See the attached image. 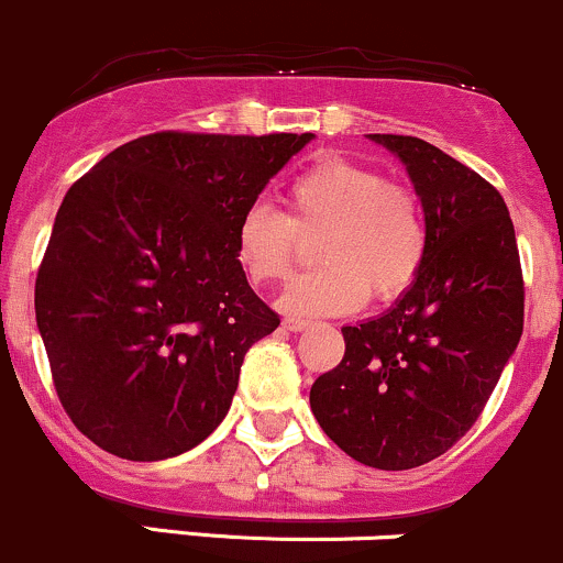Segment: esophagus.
Listing matches in <instances>:
<instances>
[{
    "label": "esophagus",
    "instance_id": "esophagus-1",
    "mask_svg": "<svg viewBox=\"0 0 563 563\" xmlns=\"http://www.w3.org/2000/svg\"><path fill=\"white\" fill-rule=\"evenodd\" d=\"M283 327H286L288 331H305L307 327H310V321H305V318L286 316V318H283Z\"/></svg>",
    "mask_w": 563,
    "mask_h": 563
}]
</instances>
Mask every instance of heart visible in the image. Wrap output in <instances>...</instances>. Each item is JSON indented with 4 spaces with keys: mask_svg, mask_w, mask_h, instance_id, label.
Segmentation results:
<instances>
[{
    "mask_svg": "<svg viewBox=\"0 0 563 563\" xmlns=\"http://www.w3.org/2000/svg\"><path fill=\"white\" fill-rule=\"evenodd\" d=\"M286 216L253 202L234 229V256L247 280H283L317 240L321 269L288 283L280 305L294 316H345L366 297L396 299L416 283L429 251L421 199L351 158L310 164L286 188Z\"/></svg>",
    "mask_w": 563,
    "mask_h": 563,
    "instance_id": "b5f03b06",
    "label": "heart"
}]
</instances>
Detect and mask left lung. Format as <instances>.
I'll use <instances>...</instances> for the list:
<instances>
[{
	"instance_id": "obj_1",
	"label": "left lung",
	"mask_w": 563,
	"mask_h": 563,
	"mask_svg": "<svg viewBox=\"0 0 563 563\" xmlns=\"http://www.w3.org/2000/svg\"><path fill=\"white\" fill-rule=\"evenodd\" d=\"M407 167L429 251L390 310L342 327L345 356L310 388L334 445L375 470L451 451L481 418L523 334V272L501 194L440 147L366 134Z\"/></svg>"
}]
</instances>
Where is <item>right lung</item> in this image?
Returning <instances> with one entry per match:
<instances>
[{
    "mask_svg": "<svg viewBox=\"0 0 563 563\" xmlns=\"http://www.w3.org/2000/svg\"><path fill=\"white\" fill-rule=\"evenodd\" d=\"M312 134L156 132L64 197L34 283L62 407L118 459L162 461L216 431L247 347L280 327L234 229Z\"/></svg>",
    "mask_w": 563,
    "mask_h": 563,
    "instance_id": "right-lung-1",
    "label": "right lung"
}]
</instances>
